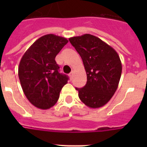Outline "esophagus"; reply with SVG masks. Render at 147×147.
<instances>
[{"instance_id": "obj_1", "label": "esophagus", "mask_w": 147, "mask_h": 147, "mask_svg": "<svg viewBox=\"0 0 147 147\" xmlns=\"http://www.w3.org/2000/svg\"><path fill=\"white\" fill-rule=\"evenodd\" d=\"M73 74H74V73H73V71L69 74V77H70V79H71H71H72V77H73Z\"/></svg>"}]
</instances>
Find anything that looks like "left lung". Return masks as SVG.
I'll use <instances>...</instances> for the list:
<instances>
[{"instance_id": "left-lung-1", "label": "left lung", "mask_w": 147, "mask_h": 147, "mask_svg": "<svg viewBox=\"0 0 147 147\" xmlns=\"http://www.w3.org/2000/svg\"><path fill=\"white\" fill-rule=\"evenodd\" d=\"M82 59L87 83L76 88L83 103L98 108L107 103L117 90L122 71L119 54L110 45L93 35L85 34L69 38Z\"/></svg>"}]
</instances>
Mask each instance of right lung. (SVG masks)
Returning <instances> with one entry per match:
<instances>
[{
  "label": "right lung",
  "instance_id": "1",
  "mask_svg": "<svg viewBox=\"0 0 147 147\" xmlns=\"http://www.w3.org/2000/svg\"><path fill=\"white\" fill-rule=\"evenodd\" d=\"M65 37L49 34L32 44L20 59L18 76L23 93L34 106L42 110L53 107L59 99L68 76L59 72L56 56L67 43Z\"/></svg>",
  "mask_w": 147,
  "mask_h": 147
}]
</instances>
